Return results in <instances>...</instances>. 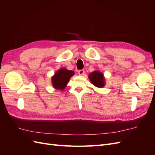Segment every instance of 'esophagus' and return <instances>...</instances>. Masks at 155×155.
Segmentation results:
<instances>
[{
  "mask_svg": "<svg viewBox=\"0 0 155 155\" xmlns=\"http://www.w3.org/2000/svg\"><path fill=\"white\" fill-rule=\"evenodd\" d=\"M78 74L79 75H81V76H83V75L85 74V70H84L83 69L79 70H78Z\"/></svg>",
  "mask_w": 155,
  "mask_h": 155,
  "instance_id": "obj_1",
  "label": "esophagus"
}]
</instances>
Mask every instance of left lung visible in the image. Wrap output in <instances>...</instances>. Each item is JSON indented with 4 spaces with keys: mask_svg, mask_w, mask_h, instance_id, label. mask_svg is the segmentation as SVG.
Listing matches in <instances>:
<instances>
[{
    "mask_svg": "<svg viewBox=\"0 0 155 155\" xmlns=\"http://www.w3.org/2000/svg\"><path fill=\"white\" fill-rule=\"evenodd\" d=\"M89 79L93 85H94L97 87H104L105 85L104 78L103 74L99 71L93 72L89 74Z\"/></svg>",
    "mask_w": 155,
    "mask_h": 155,
    "instance_id": "1",
    "label": "left lung"
}]
</instances>
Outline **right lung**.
I'll use <instances>...</instances> for the list:
<instances>
[{
  "label": "right lung",
  "instance_id": "add662e5",
  "mask_svg": "<svg viewBox=\"0 0 155 155\" xmlns=\"http://www.w3.org/2000/svg\"><path fill=\"white\" fill-rule=\"evenodd\" d=\"M74 74V72L72 70H68L64 68L60 69L51 78L54 87L60 90H63L68 83L70 78Z\"/></svg>",
  "mask_w": 155,
  "mask_h": 155
}]
</instances>
